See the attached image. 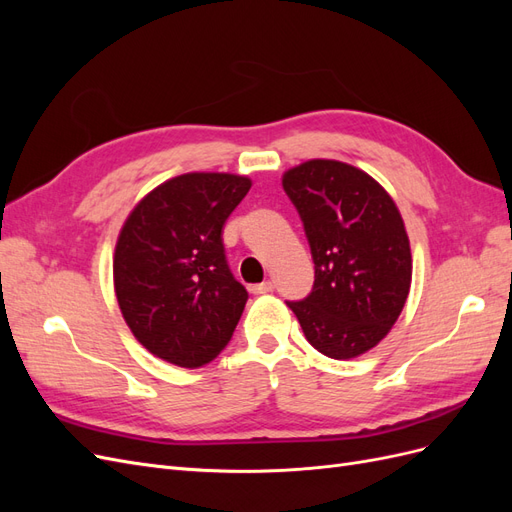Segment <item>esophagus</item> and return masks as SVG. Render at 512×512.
<instances>
[{
	"label": "esophagus",
	"mask_w": 512,
	"mask_h": 512,
	"mask_svg": "<svg viewBox=\"0 0 512 512\" xmlns=\"http://www.w3.org/2000/svg\"><path fill=\"white\" fill-rule=\"evenodd\" d=\"M273 290V282H262V284H254L252 286V292L254 294H267Z\"/></svg>",
	"instance_id": "esophagus-1"
}]
</instances>
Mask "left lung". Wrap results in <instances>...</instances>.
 Wrapping results in <instances>:
<instances>
[{"label":"left lung","mask_w":512,"mask_h":512,"mask_svg":"<svg viewBox=\"0 0 512 512\" xmlns=\"http://www.w3.org/2000/svg\"><path fill=\"white\" fill-rule=\"evenodd\" d=\"M282 185L299 211L316 273L312 292L288 307L318 352L354 359L378 346L408 299L404 220L376 179L344 162H303Z\"/></svg>","instance_id":"left-lung-1"}]
</instances>
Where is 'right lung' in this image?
<instances>
[{
	"label": "right lung",
	"instance_id": "add662e5",
	"mask_svg": "<svg viewBox=\"0 0 512 512\" xmlns=\"http://www.w3.org/2000/svg\"><path fill=\"white\" fill-rule=\"evenodd\" d=\"M252 181L188 173L158 185L123 224L113 277L119 309L151 354L203 367L235 333L247 290L230 273L222 232Z\"/></svg>",
	"mask_w": 512,
	"mask_h": 512
}]
</instances>
